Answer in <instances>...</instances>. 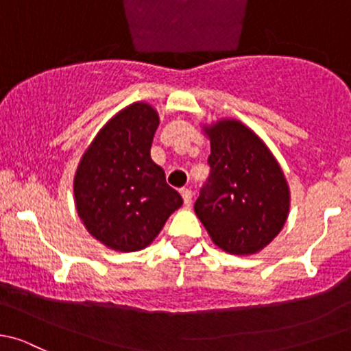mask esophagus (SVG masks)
<instances>
[{
	"label": "esophagus",
	"instance_id": "34e87169",
	"mask_svg": "<svg viewBox=\"0 0 351 351\" xmlns=\"http://www.w3.org/2000/svg\"><path fill=\"white\" fill-rule=\"evenodd\" d=\"M180 196H182L184 204L191 206V202H193V191H191V189H182V191H180Z\"/></svg>",
	"mask_w": 351,
	"mask_h": 351
}]
</instances>
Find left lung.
Masks as SVG:
<instances>
[{"mask_svg": "<svg viewBox=\"0 0 351 351\" xmlns=\"http://www.w3.org/2000/svg\"><path fill=\"white\" fill-rule=\"evenodd\" d=\"M211 143L208 184L194 204L213 243L231 255H254L284 228L291 191L262 138L234 118L202 125Z\"/></svg>", "mask_w": 351, "mask_h": 351, "instance_id": "left-lung-1", "label": "left lung"}]
</instances>
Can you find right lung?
<instances>
[{
	"label": "right lung",
	"mask_w": 351,
	"mask_h": 351,
	"mask_svg": "<svg viewBox=\"0 0 351 351\" xmlns=\"http://www.w3.org/2000/svg\"><path fill=\"white\" fill-rule=\"evenodd\" d=\"M158 113L143 101L118 111L97 132L74 174V202L93 238L114 252L147 248L182 197L150 157Z\"/></svg>",
	"instance_id": "obj_1"
}]
</instances>
